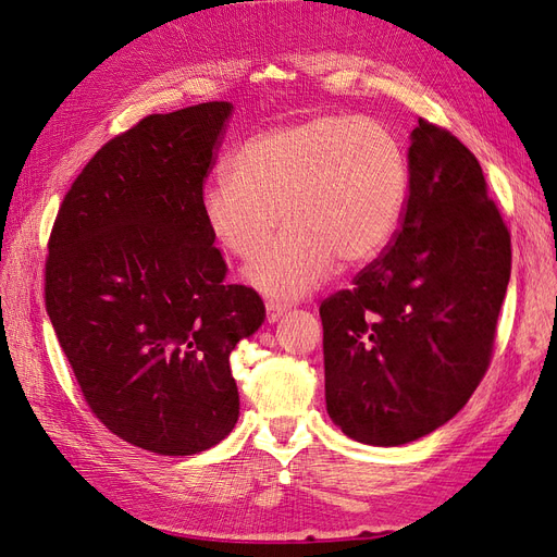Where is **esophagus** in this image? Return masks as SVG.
Here are the masks:
<instances>
[{
	"instance_id": "1",
	"label": "esophagus",
	"mask_w": 557,
	"mask_h": 557,
	"mask_svg": "<svg viewBox=\"0 0 557 557\" xmlns=\"http://www.w3.org/2000/svg\"><path fill=\"white\" fill-rule=\"evenodd\" d=\"M288 311V307L285 305H278V301H267V320L269 323H276V320Z\"/></svg>"
}]
</instances>
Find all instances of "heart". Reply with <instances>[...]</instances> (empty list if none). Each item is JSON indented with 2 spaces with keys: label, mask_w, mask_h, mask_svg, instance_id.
<instances>
[{
  "label": "heart",
  "mask_w": 557,
  "mask_h": 557,
  "mask_svg": "<svg viewBox=\"0 0 557 557\" xmlns=\"http://www.w3.org/2000/svg\"><path fill=\"white\" fill-rule=\"evenodd\" d=\"M409 193L401 141L379 121L318 113L252 134L230 160V176L201 193V218L218 248L250 262L269 297L307 295L334 260L356 267L391 244Z\"/></svg>",
  "instance_id": "b5f03b06"
}]
</instances>
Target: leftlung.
<instances>
[{
	"label": "left lung",
	"instance_id": "1",
	"mask_svg": "<svg viewBox=\"0 0 557 557\" xmlns=\"http://www.w3.org/2000/svg\"><path fill=\"white\" fill-rule=\"evenodd\" d=\"M509 276L511 234L476 156L418 117L397 232L320 305L332 423L372 446L448 423L491 367Z\"/></svg>",
	"mask_w": 557,
	"mask_h": 557
}]
</instances>
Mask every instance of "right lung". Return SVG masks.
<instances>
[{
	"label": "right lung",
	"mask_w": 557,
	"mask_h": 557,
	"mask_svg": "<svg viewBox=\"0 0 557 557\" xmlns=\"http://www.w3.org/2000/svg\"><path fill=\"white\" fill-rule=\"evenodd\" d=\"M232 113L207 102L115 134L64 195L48 239L46 311L83 399L115 436L195 455L239 418L230 352L264 320L225 283L201 193Z\"/></svg>",
	"instance_id": "right-lung-1"
}]
</instances>
